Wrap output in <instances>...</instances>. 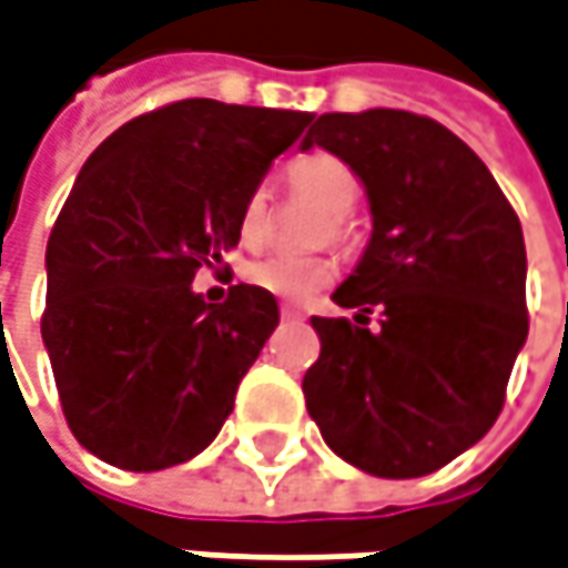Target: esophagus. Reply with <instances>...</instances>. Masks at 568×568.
<instances>
[{
  "mask_svg": "<svg viewBox=\"0 0 568 568\" xmlns=\"http://www.w3.org/2000/svg\"><path fill=\"white\" fill-rule=\"evenodd\" d=\"M281 317L284 320H304V311L294 307V304H281Z\"/></svg>",
  "mask_w": 568,
  "mask_h": 568,
  "instance_id": "esophagus-1",
  "label": "esophagus"
}]
</instances>
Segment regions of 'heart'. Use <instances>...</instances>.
Wrapping results in <instances>:
<instances>
[{
    "instance_id": "1",
    "label": "heart",
    "mask_w": 568,
    "mask_h": 568,
    "mask_svg": "<svg viewBox=\"0 0 568 568\" xmlns=\"http://www.w3.org/2000/svg\"><path fill=\"white\" fill-rule=\"evenodd\" d=\"M291 185L314 199L320 209H326V225L320 232V239H336L346 242L349 239V209L359 199V179L356 173L329 153H311L291 163L287 170ZM271 229V215H267V189L257 185L251 189L242 202L239 212V239L242 245H261L267 239ZM336 277V257L333 254H267L257 257L245 267V281L281 297V301H307L317 291H323L329 281Z\"/></svg>"
}]
</instances>
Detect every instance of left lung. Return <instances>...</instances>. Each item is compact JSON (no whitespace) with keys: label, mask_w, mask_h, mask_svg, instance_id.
<instances>
[{"label":"left lung","mask_w":568,"mask_h":568,"mask_svg":"<svg viewBox=\"0 0 568 568\" xmlns=\"http://www.w3.org/2000/svg\"><path fill=\"white\" fill-rule=\"evenodd\" d=\"M323 146L363 179L373 239L336 287L346 317H314L320 359L304 376L323 442L376 477H422L497 422L527 343L524 229L477 153L408 110L323 113ZM384 311L381 329L365 323Z\"/></svg>","instance_id":"obj_1"}]
</instances>
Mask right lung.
<instances>
[{
	"label": "right lung",
	"mask_w": 568,
	"mask_h": 568,
	"mask_svg": "<svg viewBox=\"0 0 568 568\" xmlns=\"http://www.w3.org/2000/svg\"><path fill=\"white\" fill-rule=\"evenodd\" d=\"M314 113L189 98L133 116L88 156L48 239L41 339L74 438L123 470L212 445L277 326L274 294L192 291L239 245V212Z\"/></svg>",
	"instance_id": "right-lung-1"
}]
</instances>
